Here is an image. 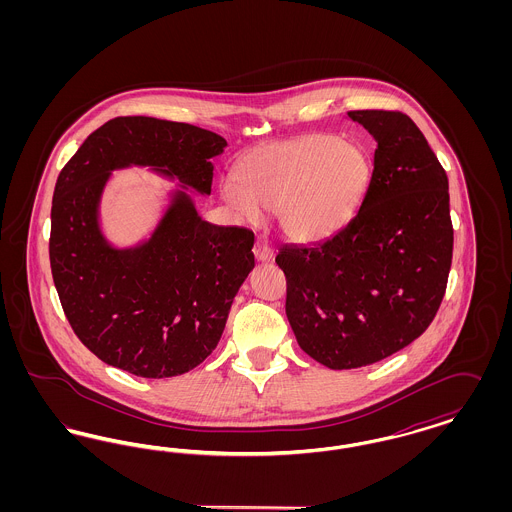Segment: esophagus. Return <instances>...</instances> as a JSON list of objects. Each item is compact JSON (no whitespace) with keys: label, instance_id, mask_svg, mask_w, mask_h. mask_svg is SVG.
Instances as JSON below:
<instances>
[{"label":"esophagus","instance_id":"obj_1","mask_svg":"<svg viewBox=\"0 0 512 512\" xmlns=\"http://www.w3.org/2000/svg\"><path fill=\"white\" fill-rule=\"evenodd\" d=\"M253 255H255V259L257 261H261V263H267L272 259V247L267 244V242H261V240H257L255 245H253Z\"/></svg>","mask_w":512,"mask_h":512}]
</instances>
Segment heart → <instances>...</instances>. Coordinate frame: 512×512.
Returning a JSON list of instances; mask_svg holds the SVG:
<instances>
[{"instance_id": "heart-1", "label": "heart", "mask_w": 512, "mask_h": 512, "mask_svg": "<svg viewBox=\"0 0 512 512\" xmlns=\"http://www.w3.org/2000/svg\"><path fill=\"white\" fill-rule=\"evenodd\" d=\"M370 180L365 149L332 134L278 142L249 153L238 181L222 180L220 194L251 224L276 213L280 230L295 242H320L353 215Z\"/></svg>"}]
</instances>
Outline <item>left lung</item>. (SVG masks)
I'll return each mask as SVG.
<instances>
[{"instance_id":"obj_1","label":"left lung","mask_w":512,"mask_h":512,"mask_svg":"<svg viewBox=\"0 0 512 512\" xmlns=\"http://www.w3.org/2000/svg\"><path fill=\"white\" fill-rule=\"evenodd\" d=\"M347 117L378 144L359 211L332 238L276 255L295 340L332 370L378 363L422 336L453 257L447 174L418 126L399 111Z\"/></svg>"}]
</instances>
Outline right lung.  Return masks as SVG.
I'll return each mask as SVG.
<instances>
[{"instance_id":"add662e5","label":"right lung","mask_w":512,"mask_h":512,"mask_svg":"<svg viewBox=\"0 0 512 512\" xmlns=\"http://www.w3.org/2000/svg\"><path fill=\"white\" fill-rule=\"evenodd\" d=\"M219 134L184 122L117 117L99 126L59 174L49 263L74 334L103 363L140 378H172L217 347L232 301L255 267L253 232L201 219ZM140 166L172 181L156 226L134 246L113 245L100 224L112 172Z\"/></svg>"}]
</instances>
